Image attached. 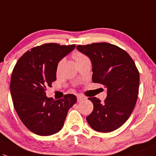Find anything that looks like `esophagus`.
<instances>
[{"mask_svg":"<svg viewBox=\"0 0 156 156\" xmlns=\"http://www.w3.org/2000/svg\"><path fill=\"white\" fill-rule=\"evenodd\" d=\"M85 99H86V98L84 97V96L82 95H77V101L78 102L84 101V100H85Z\"/></svg>","mask_w":156,"mask_h":156,"instance_id":"1","label":"esophagus"}]
</instances>
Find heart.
Returning a JSON list of instances; mask_svg holds the SVG:
<instances>
[{
    "label": "heart",
    "instance_id": "obj_1",
    "mask_svg": "<svg viewBox=\"0 0 156 156\" xmlns=\"http://www.w3.org/2000/svg\"><path fill=\"white\" fill-rule=\"evenodd\" d=\"M73 57H74V58L75 59V61H76V62H77V61H79L83 60V59L88 58L85 55L83 54L82 53H80V52H78V51L74 52V54H73ZM60 64L61 63H59L58 65V66H57V72H58L59 70H60Z\"/></svg>",
    "mask_w": 156,
    "mask_h": 156
}]
</instances>
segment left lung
<instances>
[{"label":"left lung","instance_id":"1","mask_svg":"<svg viewBox=\"0 0 156 156\" xmlns=\"http://www.w3.org/2000/svg\"><path fill=\"white\" fill-rule=\"evenodd\" d=\"M76 49L91 60L93 82L107 89L103 103L95 97L88 98L94 108L87 122L95 131H114L126 122L135 106L140 84L137 66L124 50L112 44L79 45Z\"/></svg>","mask_w":156,"mask_h":156}]
</instances>
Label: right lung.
I'll use <instances>...</instances> for the list:
<instances>
[{"label": "right lung", "mask_w": 156, "mask_h": 156, "mask_svg": "<svg viewBox=\"0 0 156 156\" xmlns=\"http://www.w3.org/2000/svg\"><path fill=\"white\" fill-rule=\"evenodd\" d=\"M75 47L45 43L32 48L13 69L10 90L14 108L25 126L34 134L48 136L60 131L69 108L76 103L72 94L58 100L45 95L46 89L56 80L59 61Z\"/></svg>", "instance_id": "1"}]
</instances>
